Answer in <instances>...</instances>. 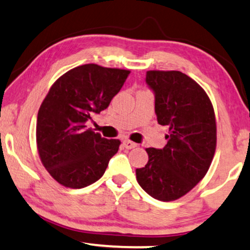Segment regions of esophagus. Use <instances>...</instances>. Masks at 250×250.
I'll use <instances>...</instances> for the list:
<instances>
[{
	"label": "esophagus",
	"instance_id": "esophagus-1",
	"mask_svg": "<svg viewBox=\"0 0 250 250\" xmlns=\"http://www.w3.org/2000/svg\"><path fill=\"white\" fill-rule=\"evenodd\" d=\"M136 143H134V142H131V141H129V140H125L123 141V146H125V148H134V147H136Z\"/></svg>",
	"mask_w": 250,
	"mask_h": 250
}]
</instances>
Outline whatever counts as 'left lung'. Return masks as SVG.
Segmentation results:
<instances>
[{"instance_id":"obj_1","label":"left lung","mask_w":250,"mask_h":250,"mask_svg":"<svg viewBox=\"0 0 250 250\" xmlns=\"http://www.w3.org/2000/svg\"><path fill=\"white\" fill-rule=\"evenodd\" d=\"M158 123L168 127L165 147L145 148L148 162L136 169L140 186L156 200L175 201L204 178L217 145L212 103L200 84L181 71L150 70Z\"/></svg>"}]
</instances>
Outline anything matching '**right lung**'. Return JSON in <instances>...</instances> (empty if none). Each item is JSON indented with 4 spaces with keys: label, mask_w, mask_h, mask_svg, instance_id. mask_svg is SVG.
Returning a JSON list of instances; mask_svg holds the SVG:
<instances>
[{
    "label": "right lung",
    "mask_w": 250,
    "mask_h": 250,
    "mask_svg": "<svg viewBox=\"0 0 250 250\" xmlns=\"http://www.w3.org/2000/svg\"><path fill=\"white\" fill-rule=\"evenodd\" d=\"M129 74L90 63L67 71L50 86L38 112L37 147L60 185L80 189L104 175L121 142L87 129L86 121L108 107Z\"/></svg>",
    "instance_id": "1"
}]
</instances>
